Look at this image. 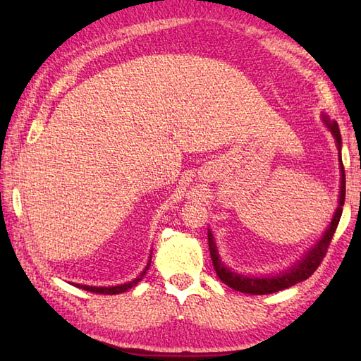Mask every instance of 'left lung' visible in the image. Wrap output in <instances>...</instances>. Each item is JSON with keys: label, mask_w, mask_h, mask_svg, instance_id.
Segmentation results:
<instances>
[{"label": "left lung", "mask_w": 361, "mask_h": 361, "mask_svg": "<svg viewBox=\"0 0 361 361\" xmlns=\"http://www.w3.org/2000/svg\"><path fill=\"white\" fill-rule=\"evenodd\" d=\"M324 122L327 127L331 128V132L334 137L336 140V145L341 150V135H340V128L338 124L335 121H329L327 116H324ZM340 169H341V186H340V204L336 208L335 216L331 221V226L327 228V231L324 235L317 242L315 247H313L307 255L301 259V262H298L293 265L290 270L283 271L281 274H274V276H265V278H250V276H243V274H235L231 270L221 264V260L217 255V247L214 243V237L211 231L208 233V242H209V252H211V259L214 264V270H216L217 276L220 281L226 283L228 287H231L237 291H242V293H248V295H270L274 293V291H279L283 288H288L291 286H295L298 282H302L310 276L315 273L319 264L323 262V259L326 257V252L329 245L332 242V237L336 231V226L340 224V217L343 212V204H344V197H346V175H344V166L341 161L340 155Z\"/></svg>", "instance_id": "obj_1"}]
</instances>
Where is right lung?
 Segmentation results:
<instances>
[{
  "instance_id": "1",
  "label": "right lung",
  "mask_w": 361,
  "mask_h": 361,
  "mask_svg": "<svg viewBox=\"0 0 361 361\" xmlns=\"http://www.w3.org/2000/svg\"><path fill=\"white\" fill-rule=\"evenodd\" d=\"M150 259H152V256H150ZM149 267H150V260H149L147 267H145V270H144L140 276H137L136 279L130 281V282H127V283H122V286H116V287H90V286H80V283H75V287H79V288H82V290H87V291H93V293H101V295H118V293H124V291H127L128 288L135 287L136 283L142 279V276L145 274V271L149 270Z\"/></svg>"
}]
</instances>
